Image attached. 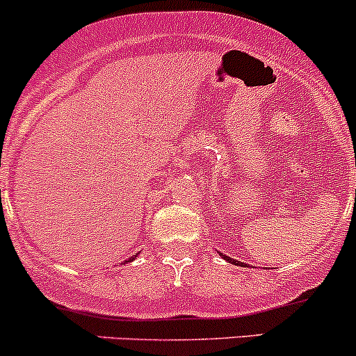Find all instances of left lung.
<instances>
[{
    "label": "left lung",
    "mask_w": 356,
    "mask_h": 356,
    "mask_svg": "<svg viewBox=\"0 0 356 356\" xmlns=\"http://www.w3.org/2000/svg\"><path fill=\"white\" fill-rule=\"evenodd\" d=\"M223 259H227V261L229 262H232V264H235V266H245L243 264V262H241V261H235V259H230V257H227V255H223V254H220Z\"/></svg>",
    "instance_id": "left-lung-1"
}]
</instances>
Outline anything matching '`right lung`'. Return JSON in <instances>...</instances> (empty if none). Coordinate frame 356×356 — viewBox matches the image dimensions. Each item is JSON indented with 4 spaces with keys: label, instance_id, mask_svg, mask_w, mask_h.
I'll use <instances>...</instances> for the list:
<instances>
[{
    "label": "right lung",
    "instance_id": "obj_1",
    "mask_svg": "<svg viewBox=\"0 0 356 356\" xmlns=\"http://www.w3.org/2000/svg\"><path fill=\"white\" fill-rule=\"evenodd\" d=\"M133 259H134V257H129V261H127V262H131V261H133Z\"/></svg>",
    "mask_w": 356,
    "mask_h": 356
}]
</instances>
